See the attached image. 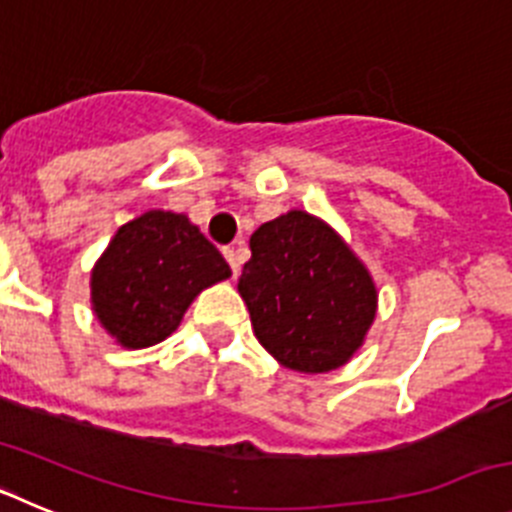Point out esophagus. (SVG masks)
Instances as JSON below:
<instances>
[{
    "label": "esophagus",
    "mask_w": 512,
    "mask_h": 512,
    "mask_svg": "<svg viewBox=\"0 0 512 512\" xmlns=\"http://www.w3.org/2000/svg\"><path fill=\"white\" fill-rule=\"evenodd\" d=\"M225 259H228L230 269H233V274H238L241 271V256H238V251L235 248H225Z\"/></svg>",
    "instance_id": "esophagus-1"
}]
</instances>
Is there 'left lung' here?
<instances>
[{
	"instance_id": "left-lung-1",
	"label": "left lung",
	"mask_w": 512,
	"mask_h": 512,
	"mask_svg": "<svg viewBox=\"0 0 512 512\" xmlns=\"http://www.w3.org/2000/svg\"><path fill=\"white\" fill-rule=\"evenodd\" d=\"M238 292L261 346L292 372L341 369L377 318L366 264L333 225L305 210L259 225Z\"/></svg>"
}]
</instances>
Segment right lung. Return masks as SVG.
<instances>
[{"instance_id": "add662e5", "label": "right lung", "mask_w": 512, "mask_h": 512, "mask_svg": "<svg viewBox=\"0 0 512 512\" xmlns=\"http://www.w3.org/2000/svg\"><path fill=\"white\" fill-rule=\"evenodd\" d=\"M233 271L182 212L148 210L120 225L89 277L92 312L117 346H156L202 289Z\"/></svg>"}]
</instances>
